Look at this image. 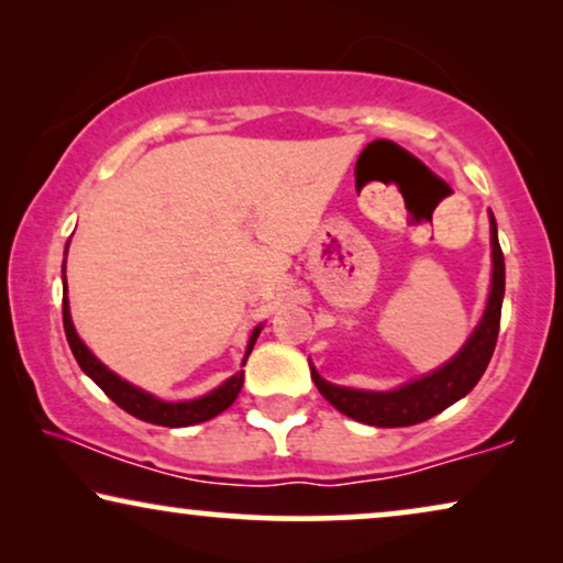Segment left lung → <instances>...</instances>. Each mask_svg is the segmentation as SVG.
Returning a JSON list of instances; mask_svg holds the SVG:
<instances>
[{
  "label": "left lung",
  "mask_w": 563,
  "mask_h": 563,
  "mask_svg": "<svg viewBox=\"0 0 563 563\" xmlns=\"http://www.w3.org/2000/svg\"><path fill=\"white\" fill-rule=\"evenodd\" d=\"M492 220V289L487 299V310L476 330L468 338L464 349L453 356L449 364L438 372L422 376L418 382L405 384L395 391H364L335 387L322 379L310 364L312 382L320 389V395L335 407L338 412L349 418L366 422L376 428H405L418 426L422 420H430L433 415L443 412L445 407L459 402L468 391L476 387L482 374L487 372L492 353H495L499 335V314H503L505 297V256L497 241V222Z\"/></svg>",
  "instance_id": "left-lung-1"
}]
</instances>
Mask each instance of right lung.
<instances>
[{"instance_id": "1", "label": "right lung", "mask_w": 563, "mask_h": 563, "mask_svg": "<svg viewBox=\"0 0 563 563\" xmlns=\"http://www.w3.org/2000/svg\"><path fill=\"white\" fill-rule=\"evenodd\" d=\"M64 291H66V261H64ZM64 330H66V341H68V345H71V353H74L76 364L81 366V372L87 374L89 379L112 399L114 405L122 407V410L130 412L137 420L153 422V426L187 428V426H197V422L212 420L214 415L225 412L228 407L235 402L238 391H241V387H243V372H238L235 376H230L225 384H220L218 389L210 391V395H205L199 399H189V402H164V399H156L153 395H148V391L137 389V387H133V384H128L125 379H120L118 374L110 372V368H107L102 361H99L95 353H91L87 345L81 343V338L76 335V330H74L66 297H64ZM258 333H261V325L251 333L245 358H249V353L253 349V343H256ZM245 358H243V366H245Z\"/></svg>"}]
</instances>
